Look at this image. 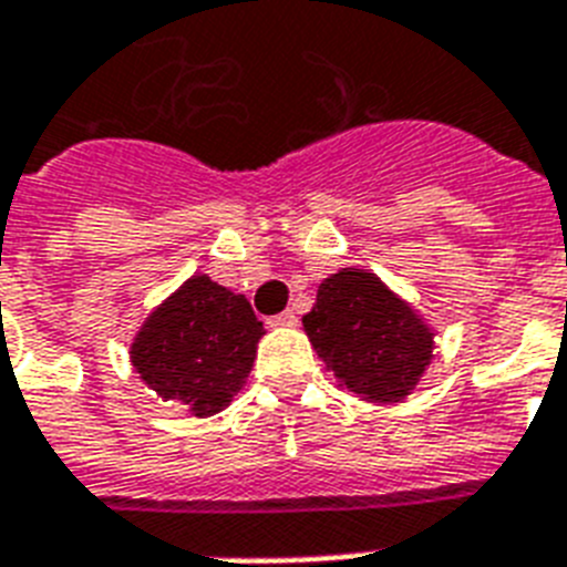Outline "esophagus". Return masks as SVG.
<instances>
[{"label": "esophagus", "mask_w": 567, "mask_h": 567, "mask_svg": "<svg viewBox=\"0 0 567 567\" xmlns=\"http://www.w3.org/2000/svg\"><path fill=\"white\" fill-rule=\"evenodd\" d=\"M274 327H297V311L293 309H285L282 315H276L274 320H270Z\"/></svg>", "instance_id": "obj_1"}]
</instances>
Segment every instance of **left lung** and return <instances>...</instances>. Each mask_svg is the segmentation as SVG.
Returning a JSON list of instances; mask_svg holds the SVG:
<instances>
[{"label":"left lung","mask_w":567,"mask_h":567,"mask_svg":"<svg viewBox=\"0 0 567 567\" xmlns=\"http://www.w3.org/2000/svg\"><path fill=\"white\" fill-rule=\"evenodd\" d=\"M302 327L338 388L371 403H400L432 359V329L379 276L355 267L320 282Z\"/></svg>","instance_id":"8db88e82"}]
</instances>
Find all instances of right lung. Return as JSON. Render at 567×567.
<instances>
[{
	"mask_svg": "<svg viewBox=\"0 0 567 567\" xmlns=\"http://www.w3.org/2000/svg\"><path fill=\"white\" fill-rule=\"evenodd\" d=\"M261 320L244 293L190 276L144 320L132 344V364L164 400L208 417L231 403L256 362Z\"/></svg>",
	"mask_w": 567,
	"mask_h": 567,
	"instance_id": "add662e5",
	"label": "right lung"
}]
</instances>
